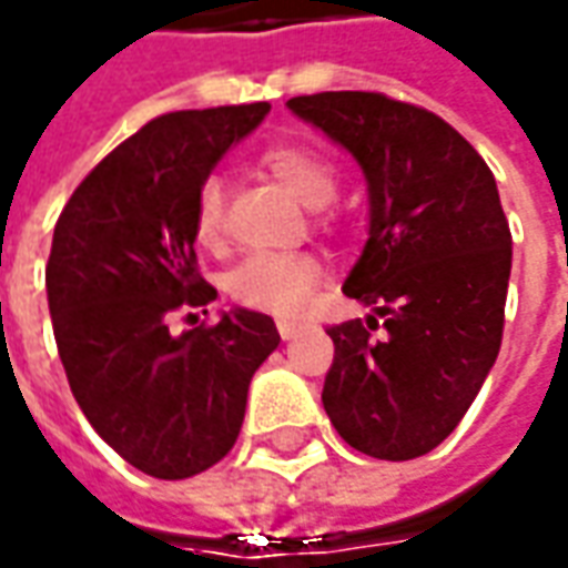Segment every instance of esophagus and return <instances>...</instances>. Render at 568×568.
Masks as SVG:
<instances>
[{
    "mask_svg": "<svg viewBox=\"0 0 568 568\" xmlns=\"http://www.w3.org/2000/svg\"><path fill=\"white\" fill-rule=\"evenodd\" d=\"M276 329H280V335H283V342H288V338H295V333H298V323H292V320H280V323H276Z\"/></svg>",
    "mask_w": 568,
    "mask_h": 568,
    "instance_id": "obj_1",
    "label": "esophagus"
}]
</instances>
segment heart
<instances>
[{
	"label": "heart",
	"instance_id": "heart-1",
	"mask_svg": "<svg viewBox=\"0 0 568 568\" xmlns=\"http://www.w3.org/2000/svg\"><path fill=\"white\" fill-rule=\"evenodd\" d=\"M261 164L307 207L329 204L338 189L333 164L304 145H273L261 154ZM223 214H226V186L220 176H204L195 195V217H192V230L202 245H217L223 235ZM316 280H320V264L311 254L252 252L226 273V292L242 307L273 316H295L304 307Z\"/></svg>",
	"mask_w": 568,
	"mask_h": 568
}]
</instances>
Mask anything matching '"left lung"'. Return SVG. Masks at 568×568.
I'll return each instance as SVG.
<instances>
[{
  "mask_svg": "<svg viewBox=\"0 0 568 568\" xmlns=\"http://www.w3.org/2000/svg\"><path fill=\"white\" fill-rule=\"evenodd\" d=\"M288 108L354 154L369 192V239L342 288L373 314L326 329L323 407L354 450L414 460L457 429L500 351L513 239L495 173L438 114L382 92Z\"/></svg>",
  "mask_w": 568,
  "mask_h": 568,
  "instance_id": "left-lung-1",
  "label": "left lung"
}]
</instances>
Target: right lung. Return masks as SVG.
Here are the masks:
<instances>
[{"label":"right lung","mask_w":568,"mask_h":568,"mask_svg":"<svg viewBox=\"0 0 568 568\" xmlns=\"http://www.w3.org/2000/svg\"><path fill=\"white\" fill-rule=\"evenodd\" d=\"M267 102L171 111L73 189L45 264L58 357L90 426L139 473L189 478L233 450L248 385L280 345L267 314L235 307L171 333L217 288L195 267V195ZM192 316V314H189Z\"/></svg>","instance_id":"1"}]
</instances>
